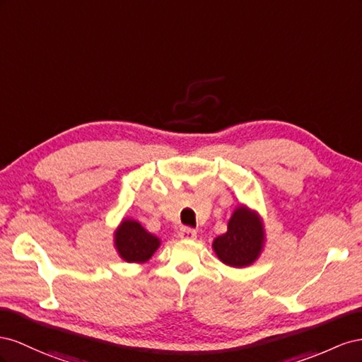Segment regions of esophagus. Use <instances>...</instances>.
<instances>
[{
	"label": "esophagus",
	"mask_w": 362,
	"mask_h": 362,
	"mask_svg": "<svg viewBox=\"0 0 362 362\" xmlns=\"http://www.w3.org/2000/svg\"><path fill=\"white\" fill-rule=\"evenodd\" d=\"M179 236L182 240H195V236H197V232H195V229H192V227H188V226H183L180 232H179Z\"/></svg>",
	"instance_id": "34e87169"
}]
</instances>
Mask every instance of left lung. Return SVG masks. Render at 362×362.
Wrapping results in <instances>:
<instances>
[{"label": "left lung", "instance_id": "1", "mask_svg": "<svg viewBox=\"0 0 362 362\" xmlns=\"http://www.w3.org/2000/svg\"><path fill=\"white\" fill-rule=\"evenodd\" d=\"M264 227L256 212L244 206L236 208L227 224V232L214 240V250L220 261L230 267H247L262 250Z\"/></svg>", "mask_w": 362, "mask_h": 362}]
</instances>
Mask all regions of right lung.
<instances>
[{
    "label": "right lung",
    "instance_id": "right-lung-1",
    "mask_svg": "<svg viewBox=\"0 0 362 362\" xmlns=\"http://www.w3.org/2000/svg\"><path fill=\"white\" fill-rule=\"evenodd\" d=\"M159 238L135 220H124L115 232V247L124 261L146 262L158 250Z\"/></svg>",
    "mask_w": 362,
    "mask_h": 362
}]
</instances>
